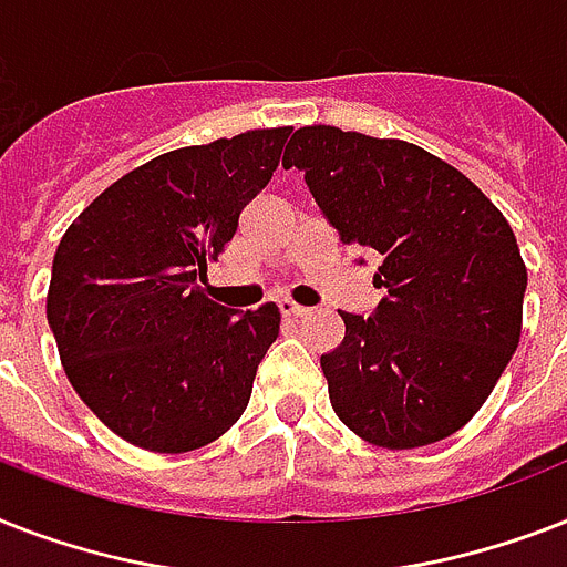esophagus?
Here are the masks:
<instances>
[{
  "mask_svg": "<svg viewBox=\"0 0 567 567\" xmlns=\"http://www.w3.org/2000/svg\"><path fill=\"white\" fill-rule=\"evenodd\" d=\"M279 311H282L285 318H306V315H311V309H306V306H300V302L293 300L279 302Z\"/></svg>",
  "mask_w": 567,
  "mask_h": 567,
  "instance_id": "esophagus-1",
  "label": "esophagus"
}]
</instances>
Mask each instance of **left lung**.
Instances as JSON below:
<instances>
[{"instance_id":"8db88e82","label":"left lung","mask_w":567,"mask_h":567,"mask_svg":"<svg viewBox=\"0 0 567 567\" xmlns=\"http://www.w3.org/2000/svg\"><path fill=\"white\" fill-rule=\"evenodd\" d=\"M285 167L306 173L344 247L382 256L373 318L341 311L320 355L332 409L368 444L426 447L465 426L520 341L527 267L501 208L421 146L302 126Z\"/></svg>"}]
</instances>
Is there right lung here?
Returning <instances> with one entry per match:
<instances>
[{"label":"right lung","instance_id":"add662e5","mask_svg":"<svg viewBox=\"0 0 567 567\" xmlns=\"http://www.w3.org/2000/svg\"><path fill=\"white\" fill-rule=\"evenodd\" d=\"M291 126L182 146L84 208L55 249L47 320L84 405L135 447L188 453L238 421L279 309L205 297L208 261L279 167Z\"/></svg>","mask_w":567,"mask_h":567}]
</instances>
